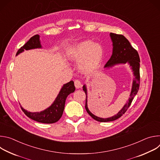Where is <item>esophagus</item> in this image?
I'll use <instances>...</instances> for the list:
<instances>
[{
	"label": "esophagus",
	"mask_w": 160,
	"mask_h": 160,
	"mask_svg": "<svg viewBox=\"0 0 160 160\" xmlns=\"http://www.w3.org/2000/svg\"><path fill=\"white\" fill-rule=\"evenodd\" d=\"M75 86L77 88H80L82 87V84L79 80H76L75 81Z\"/></svg>",
	"instance_id": "obj_1"
}]
</instances>
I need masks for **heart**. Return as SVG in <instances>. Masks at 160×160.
<instances>
[{
    "instance_id": "b5f03b06",
    "label": "heart",
    "mask_w": 160,
    "mask_h": 160,
    "mask_svg": "<svg viewBox=\"0 0 160 160\" xmlns=\"http://www.w3.org/2000/svg\"><path fill=\"white\" fill-rule=\"evenodd\" d=\"M103 49L99 43L85 40L75 44L69 52L70 58L79 61V69L85 73L96 70L102 60Z\"/></svg>"
}]
</instances>
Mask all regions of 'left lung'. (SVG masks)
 Wrapping results in <instances>:
<instances>
[{"label": "left lung", "instance_id": "8db88e82", "mask_svg": "<svg viewBox=\"0 0 160 160\" xmlns=\"http://www.w3.org/2000/svg\"><path fill=\"white\" fill-rule=\"evenodd\" d=\"M110 37L112 42V53L110 59L105 64L104 68H109L116 64L128 63L130 64V66L132 68L135 77L133 80L132 90L130 94V98L128 99V101L124 105L122 109L117 114V115L107 118H99L93 115V114L89 111L87 106V87L85 85L83 86V90L86 94L85 106V109L91 117L95 120L100 122H111L117 120L118 118L121 117L127 111V110L130 106L134 96L138 92L140 84V58L138 51L132 48L129 41L123 35L110 33Z\"/></svg>", "mask_w": 160, "mask_h": 160}]
</instances>
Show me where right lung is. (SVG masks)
Wrapping results in <instances>:
<instances>
[{"label": "right lung", "instance_id": "obj_1", "mask_svg": "<svg viewBox=\"0 0 160 160\" xmlns=\"http://www.w3.org/2000/svg\"><path fill=\"white\" fill-rule=\"evenodd\" d=\"M42 48L40 41V36L35 35L30 38V39L21 47L17 52L16 56L23 52L25 50H30L33 49ZM75 87L73 81H70L64 84L61 88L59 93L56 98L54 102L48 108L40 112H29L21 106L22 111L30 118L42 123H53L58 122L62 115L64 109L65 101L68 96L75 92Z\"/></svg>", "mask_w": 160, "mask_h": 160}]
</instances>
